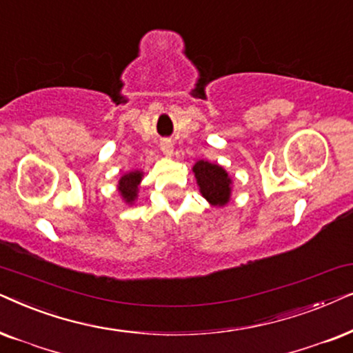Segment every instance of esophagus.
Returning <instances> with one entry per match:
<instances>
[{"instance_id":"obj_1","label":"esophagus","mask_w":353,"mask_h":353,"mask_svg":"<svg viewBox=\"0 0 353 353\" xmlns=\"http://www.w3.org/2000/svg\"><path fill=\"white\" fill-rule=\"evenodd\" d=\"M159 147H161L163 153L166 154V157H171V154H172V142H171V140H161Z\"/></svg>"}]
</instances>
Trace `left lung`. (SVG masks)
<instances>
[{
  "label": "left lung",
  "instance_id": "1",
  "mask_svg": "<svg viewBox=\"0 0 353 353\" xmlns=\"http://www.w3.org/2000/svg\"><path fill=\"white\" fill-rule=\"evenodd\" d=\"M194 172L201 195L211 205L223 206L228 203L229 195H231V179L223 168L208 161H199L194 166Z\"/></svg>",
  "mask_w": 353,
  "mask_h": 353
}]
</instances>
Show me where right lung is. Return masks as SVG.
Masks as SVG:
<instances>
[{
	"label": "right lung",
	"instance_id": "obj_1",
	"mask_svg": "<svg viewBox=\"0 0 353 353\" xmlns=\"http://www.w3.org/2000/svg\"><path fill=\"white\" fill-rule=\"evenodd\" d=\"M142 181V172L135 171V172H129L125 176L121 177L119 181V192L128 203H132L137 196V185L139 182Z\"/></svg>",
	"mask_w": 353,
	"mask_h": 353
}]
</instances>
